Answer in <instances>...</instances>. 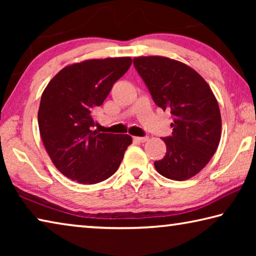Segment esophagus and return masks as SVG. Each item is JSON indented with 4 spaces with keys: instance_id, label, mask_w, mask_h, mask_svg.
Masks as SVG:
<instances>
[{
    "instance_id": "1",
    "label": "esophagus",
    "mask_w": 256,
    "mask_h": 256,
    "mask_svg": "<svg viewBox=\"0 0 256 256\" xmlns=\"http://www.w3.org/2000/svg\"><path fill=\"white\" fill-rule=\"evenodd\" d=\"M134 142H138V144H144V142H146L149 140L148 136H134L133 138Z\"/></svg>"
}]
</instances>
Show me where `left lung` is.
I'll use <instances>...</instances> for the list:
<instances>
[{"label": "left lung", "instance_id": "left-lung-1", "mask_svg": "<svg viewBox=\"0 0 256 256\" xmlns=\"http://www.w3.org/2000/svg\"><path fill=\"white\" fill-rule=\"evenodd\" d=\"M154 104L170 110L172 134L164 138L167 146L162 159L154 162L160 175L186 180L206 166L222 136L218 102L206 81L186 64L164 56L133 60Z\"/></svg>", "mask_w": 256, "mask_h": 256}]
</instances>
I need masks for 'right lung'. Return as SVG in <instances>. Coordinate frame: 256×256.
Here are the masks:
<instances>
[{"instance_id": "obj_1", "label": "right lung", "mask_w": 256, "mask_h": 256, "mask_svg": "<svg viewBox=\"0 0 256 256\" xmlns=\"http://www.w3.org/2000/svg\"><path fill=\"white\" fill-rule=\"evenodd\" d=\"M131 58L86 60L62 68L42 94L38 125L45 149L64 176L96 184L118 170L132 144L128 134L92 131V110L125 74Z\"/></svg>"}]
</instances>
